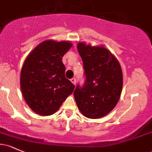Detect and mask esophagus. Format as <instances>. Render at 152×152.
Masks as SVG:
<instances>
[{"label":"esophagus","instance_id":"obj_1","mask_svg":"<svg viewBox=\"0 0 152 152\" xmlns=\"http://www.w3.org/2000/svg\"><path fill=\"white\" fill-rule=\"evenodd\" d=\"M71 81L72 82V83H74V85H76V78H71Z\"/></svg>","mask_w":152,"mask_h":152}]
</instances>
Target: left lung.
<instances>
[{
  "label": "left lung",
  "mask_w": 152,
  "mask_h": 152,
  "mask_svg": "<svg viewBox=\"0 0 152 152\" xmlns=\"http://www.w3.org/2000/svg\"><path fill=\"white\" fill-rule=\"evenodd\" d=\"M78 51L83 66L85 81L74 94L78 109L87 118H98L109 114L120 98L123 76L119 63L104 47L79 43Z\"/></svg>",
  "instance_id": "obj_1"
}]
</instances>
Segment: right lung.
I'll list each match as a JSON object with an SVG mask.
<instances>
[{
	"label": "right lung",
	"instance_id": "right-lung-1",
	"mask_svg": "<svg viewBox=\"0 0 152 152\" xmlns=\"http://www.w3.org/2000/svg\"><path fill=\"white\" fill-rule=\"evenodd\" d=\"M71 47L68 41H46L26 58L20 74V87L26 103L36 114H54L74 91L75 86L66 78L61 61Z\"/></svg>",
	"mask_w": 152,
	"mask_h": 152
}]
</instances>
